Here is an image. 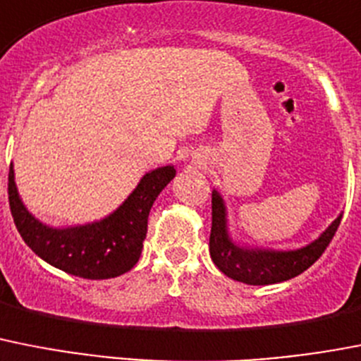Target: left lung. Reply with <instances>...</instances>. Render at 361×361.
<instances>
[{
    "mask_svg": "<svg viewBox=\"0 0 361 361\" xmlns=\"http://www.w3.org/2000/svg\"><path fill=\"white\" fill-rule=\"evenodd\" d=\"M340 223L341 215L322 233L319 239L300 250H246L230 241L226 232V212H224L223 199L217 192H212V261L224 276L246 283V285H274V283L286 281V279L300 276L322 257Z\"/></svg>",
    "mask_w": 361,
    "mask_h": 361,
    "instance_id": "8db88e82",
    "label": "left lung"
}]
</instances>
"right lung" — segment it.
<instances>
[{
	"instance_id": "obj_1",
	"label": "right lung",
	"mask_w": 361,
	"mask_h": 361,
	"mask_svg": "<svg viewBox=\"0 0 361 361\" xmlns=\"http://www.w3.org/2000/svg\"><path fill=\"white\" fill-rule=\"evenodd\" d=\"M173 177V166L153 169L144 175L115 214L100 223L58 230L42 224L25 210L11 166L8 204L20 235L43 261L84 279H109L122 276L137 264L142 254L151 206Z\"/></svg>"
}]
</instances>
